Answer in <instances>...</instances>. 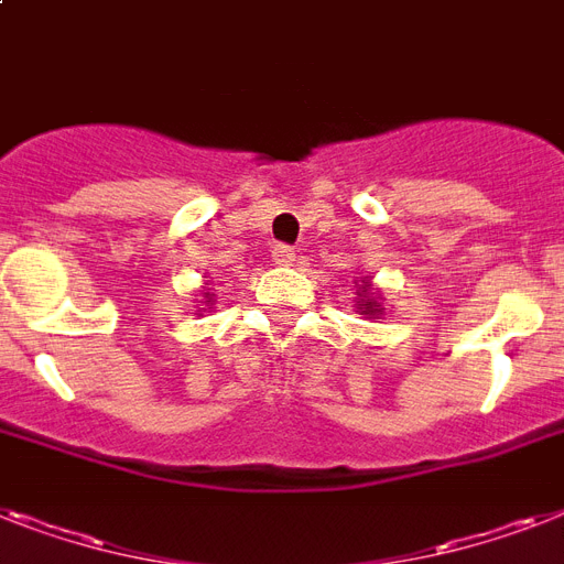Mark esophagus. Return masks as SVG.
I'll list each match as a JSON object with an SVG mask.
<instances>
[{
	"label": "esophagus",
	"mask_w": 564,
	"mask_h": 564,
	"mask_svg": "<svg viewBox=\"0 0 564 564\" xmlns=\"http://www.w3.org/2000/svg\"><path fill=\"white\" fill-rule=\"evenodd\" d=\"M272 260H274V267H292V263H295V249L278 242V246L272 249Z\"/></svg>",
	"instance_id": "34e87169"
}]
</instances>
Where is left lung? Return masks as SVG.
<instances>
[{"instance_id": "8db88e82", "label": "left lung", "mask_w": 564, "mask_h": 564, "mask_svg": "<svg viewBox=\"0 0 564 564\" xmlns=\"http://www.w3.org/2000/svg\"><path fill=\"white\" fill-rule=\"evenodd\" d=\"M356 283V313L368 315V318H382L386 304H382V292L370 283V278H361Z\"/></svg>"}]
</instances>
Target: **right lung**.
<instances>
[{
	"instance_id": "obj_1",
	"label": "right lung",
	"mask_w": 564,
	"mask_h": 564,
	"mask_svg": "<svg viewBox=\"0 0 564 564\" xmlns=\"http://www.w3.org/2000/svg\"><path fill=\"white\" fill-rule=\"evenodd\" d=\"M203 297H205V301H199V306H196V315L205 313V310H208V313H210V304H214V295H210V292H203Z\"/></svg>"
}]
</instances>
